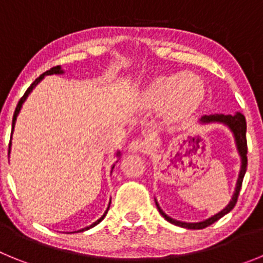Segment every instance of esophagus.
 <instances>
[{
	"instance_id": "34e87169",
	"label": "esophagus",
	"mask_w": 263,
	"mask_h": 263,
	"mask_svg": "<svg viewBox=\"0 0 263 263\" xmlns=\"http://www.w3.org/2000/svg\"><path fill=\"white\" fill-rule=\"evenodd\" d=\"M148 148V143L146 141H142V139H134L127 146V150L129 153H133V154H137V153H146Z\"/></svg>"
}]
</instances>
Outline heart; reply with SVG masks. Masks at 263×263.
I'll return each mask as SVG.
<instances>
[{
  "mask_svg": "<svg viewBox=\"0 0 263 263\" xmlns=\"http://www.w3.org/2000/svg\"><path fill=\"white\" fill-rule=\"evenodd\" d=\"M206 95L203 79L192 72H175L153 79L141 96L142 105L150 110H163L171 125L185 124L201 108Z\"/></svg>",
  "mask_w": 263,
  "mask_h": 263,
  "instance_id": "b5f03b06",
  "label": "heart"
}]
</instances>
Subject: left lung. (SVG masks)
I'll use <instances>...</instances> for the list:
<instances>
[{"mask_svg": "<svg viewBox=\"0 0 263 263\" xmlns=\"http://www.w3.org/2000/svg\"><path fill=\"white\" fill-rule=\"evenodd\" d=\"M197 124L200 126H206V125H212V124H218V125H224L229 129V132L232 133L234 138V145H236L237 153H238V157H240V171H238V178H237L236 187H234L233 195H232V199L229 200V203L227 204L224 210H221L220 212H217L216 215L211 216V217L205 218L203 221L199 222H185V221H179V220H175V218L170 217L168 215L163 212V210L160 208V205L158 204L157 199H155V204H157V208L159 211V213L166 218L167 221L171 222V224L176 225V227L185 228V229H203V228L210 227L213 222H216L217 220L225 216L227 213L231 212L234 208L237 203V199H238V195H240L241 185H242L243 176H245L246 168H248V145H246V120L243 117L242 113L240 111H236L234 115H210V116H204L200 120L197 121Z\"/></svg>", "mask_w": 263, "mask_h": 263, "instance_id": "left-lung-1", "label": "left lung"}]
</instances>
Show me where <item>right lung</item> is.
<instances>
[{
  "instance_id": "add662e5",
  "label": "right lung",
  "mask_w": 263,
  "mask_h": 263,
  "mask_svg": "<svg viewBox=\"0 0 263 263\" xmlns=\"http://www.w3.org/2000/svg\"><path fill=\"white\" fill-rule=\"evenodd\" d=\"M63 73H64V69L62 68V66H57V67H53V68L48 69V71H46L45 73H42V75L39 76L38 79H35V81H34V83H32V84L30 85L29 88H27V90H26V92H25V95H23V97L20 100V103H18V105H17V108H15V111H14V116H13V124H11L10 145H9V157H10V152H11V139H13L14 127H15V122H17V117H18V115H20V111H21V109H22L23 104H25V101H26V100H27V97L30 96V93H31V92H32V89H34V88H35L36 85H38L39 83H41V81L43 80V79H45V76H48V75H63ZM116 158H117V160H116L115 163H113V166H111L110 174H111V171H113V168H115L116 163H117L118 160H120V158H121V152H120V150H117V153H116ZM109 206H110V200H109V204H108V208H106V211H105V212H104V215L101 216V217H100L99 220H96V221H95L93 224H90V225H88V227L83 228V229H80V231H76L75 233H78V232L88 231V229H90V228H93V227H96L97 224H100V222H101V221H103V220H104V217H105V216H106V213H108ZM72 233H73V232H72Z\"/></svg>"
}]
</instances>
